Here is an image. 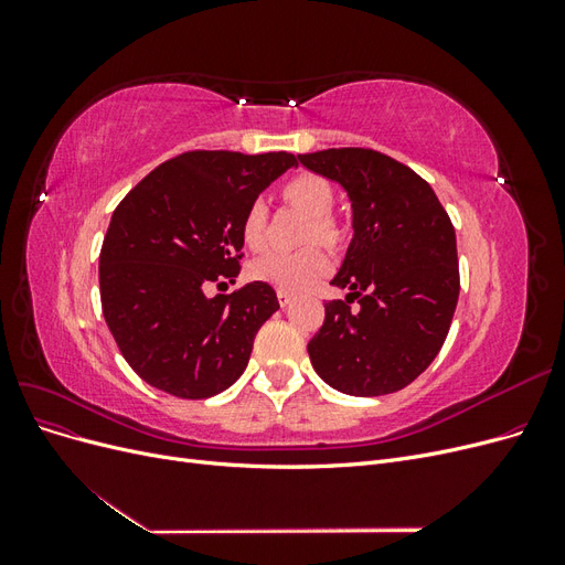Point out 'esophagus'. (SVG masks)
<instances>
[{
  "label": "esophagus",
  "instance_id": "esophagus-1",
  "mask_svg": "<svg viewBox=\"0 0 565 565\" xmlns=\"http://www.w3.org/2000/svg\"><path fill=\"white\" fill-rule=\"evenodd\" d=\"M278 301H280V306L285 309V306H289L295 301V295L292 292H278Z\"/></svg>",
  "mask_w": 565,
  "mask_h": 565
}]
</instances>
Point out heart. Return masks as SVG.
Segmentation results:
<instances>
[{
  "label": "heart",
  "mask_w": 565,
  "mask_h": 565,
  "mask_svg": "<svg viewBox=\"0 0 565 565\" xmlns=\"http://www.w3.org/2000/svg\"><path fill=\"white\" fill-rule=\"evenodd\" d=\"M282 195L292 207L313 218L309 243L318 241L324 245H334L339 241V228L334 224V218L330 216L334 210V188L328 179L320 174L301 172L285 181ZM266 218V202L262 198L252 200L241 221V237L249 249H259L264 245ZM330 270L332 259L328 252L320 247H306L301 252H268L259 256V259L249 266V276L256 282L276 287L278 292L297 295L328 276Z\"/></svg>",
  "instance_id": "b5f03b06"
}]
</instances>
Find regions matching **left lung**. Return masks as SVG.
<instances>
[{
    "label": "left lung",
    "instance_id": "obj_1",
    "mask_svg": "<svg viewBox=\"0 0 565 565\" xmlns=\"http://www.w3.org/2000/svg\"><path fill=\"white\" fill-rule=\"evenodd\" d=\"M299 162L344 188L353 210V241L332 280L351 292L324 303L322 328L309 341L311 365L349 396L401 391L431 365L455 316L452 221L434 188L384 152L328 148Z\"/></svg>",
    "mask_w": 565,
    "mask_h": 565
}]
</instances>
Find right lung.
<instances>
[{"instance_id":"right-lung-1","label":"right lung","mask_w":565,"mask_h":565,"mask_svg":"<svg viewBox=\"0 0 565 565\" xmlns=\"http://www.w3.org/2000/svg\"><path fill=\"white\" fill-rule=\"evenodd\" d=\"M295 164L292 152H181L117 204L98 259L100 306L143 382L200 401L245 372L256 332L280 309L276 289L249 282L210 299L204 285L241 273L247 204Z\"/></svg>"}]
</instances>
